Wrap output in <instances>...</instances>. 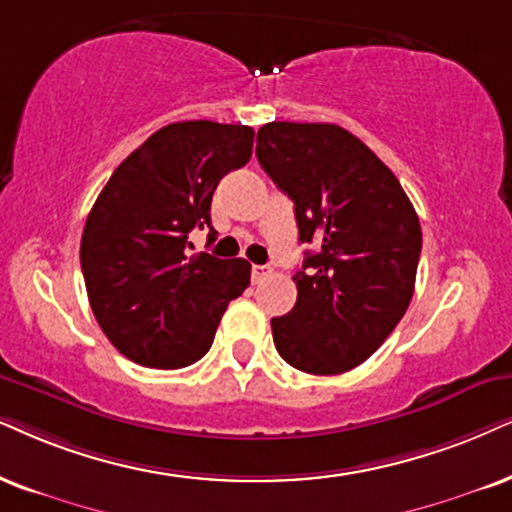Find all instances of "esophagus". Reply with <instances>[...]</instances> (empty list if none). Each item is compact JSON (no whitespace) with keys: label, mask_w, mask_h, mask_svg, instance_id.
<instances>
[{"label":"esophagus","mask_w":512,"mask_h":512,"mask_svg":"<svg viewBox=\"0 0 512 512\" xmlns=\"http://www.w3.org/2000/svg\"><path fill=\"white\" fill-rule=\"evenodd\" d=\"M269 274H271V267H264V264H255V267H252V283H262Z\"/></svg>","instance_id":"esophagus-1"}]
</instances>
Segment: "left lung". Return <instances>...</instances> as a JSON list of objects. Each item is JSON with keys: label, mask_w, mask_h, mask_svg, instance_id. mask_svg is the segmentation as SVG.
Returning <instances> with one entry per match:
<instances>
[{"label": "left lung", "mask_w": 512, "mask_h": 512, "mask_svg": "<svg viewBox=\"0 0 512 512\" xmlns=\"http://www.w3.org/2000/svg\"><path fill=\"white\" fill-rule=\"evenodd\" d=\"M257 160L295 203L304 252L297 302L271 319L290 366L338 375L364 364L409 309L420 222L390 167L347 129L328 122H269Z\"/></svg>", "instance_id": "left-lung-1"}]
</instances>
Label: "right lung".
<instances>
[{
  "mask_svg": "<svg viewBox=\"0 0 512 512\" xmlns=\"http://www.w3.org/2000/svg\"><path fill=\"white\" fill-rule=\"evenodd\" d=\"M255 132L210 120L172 122L129 153L96 198L80 264L101 331L148 368L205 357L231 300L250 286V264L191 255L208 226L219 179L250 160Z\"/></svg>",
  "mask_w": 512,
  "mask_h": 512,
  "instance_id": "right-lung-1",
  "label": "right lung"
}]
</instances>
